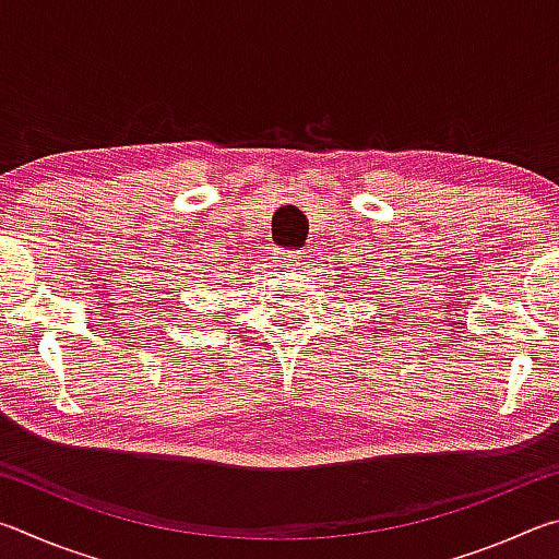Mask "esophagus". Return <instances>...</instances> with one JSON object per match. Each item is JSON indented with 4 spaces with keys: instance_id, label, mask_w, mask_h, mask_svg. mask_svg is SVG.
<instances>
[{
    "instance_id": "esophagus-1",
    "label": "esophagus",
    "mask_w": 559,
    "mask_h": 559,
    "mask_svg": "<svg viewBox=\"0 0 559 559\" xmlns=\"http://www.w3.org/2000/svg\"><path fill=\"white\" fill-rule=\"evenodd\" d=\"M276 259L281 266H298V263L306 259V251H278Z\"/></svg>"
}]
</instances>
